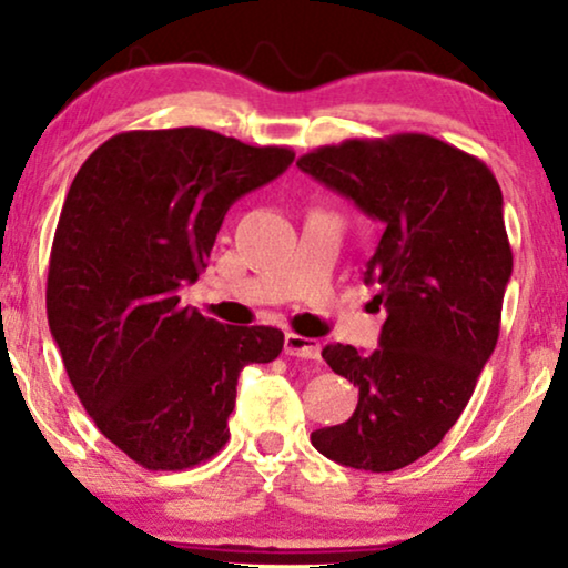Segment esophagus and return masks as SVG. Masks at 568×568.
<instances>
[{"label": "esophagus", "mask_w": 568, "mask_h": 568, "mask_svg": "<svg viewBox=\"0 0 568 568\" xmlns=\"http://www.w3.org/2000/svg\"><path fill=\"white\" fill-rule=\"evenodd\" d=\"M284 352L290 356H300V359L317 362L321 359V341L305 338V336H300V333H286Z\"/></svg>", "instance_id": "obj_1"}]
</instances>
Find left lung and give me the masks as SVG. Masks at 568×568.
<instances>
[{
  "label": "left lung",
  "instance_id": "1",
  "mask_svg": "<svg viewBox=\"0 0 568 568\" xmlns=\"http://www.w3.org/2000/svg\"><path fill=\"white\" fill-rule=\"evenodd\" d=\"M297 168L383 222L364 282L387 310L372 354L323 348L359 403L310 439L346 468L400 470L453 429L499 341L511 276L501 189L484 160L426 134L346 139Z\"/></svg>",
  "mask_w": 568,
  "mask_h": 568
}]
</instances>
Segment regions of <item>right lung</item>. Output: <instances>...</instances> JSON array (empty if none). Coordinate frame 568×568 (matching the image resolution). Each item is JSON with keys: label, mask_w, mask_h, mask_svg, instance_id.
<instances>
[{"label": "right lung", "mask_w": 568, "mask_h": 568, "mask_svg": "<svg viewBox=\"0 0 568 568\" xmlns=\"http://www.w3.org/2000/svg\"><path fill=\"white\" fill-rule=\"evenodd\" d=\"M183 126L123 131L74 175L49 258L45 313L64 369L103 437L146 470H185L227 445L237 377L274 362L284 333L181 305L240 196L292 165Z\"/></svg>", "instance_id": "right-lung-1"}]
</instances>
